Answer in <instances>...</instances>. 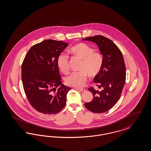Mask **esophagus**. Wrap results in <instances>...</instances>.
<instances>
[{"label": "esophagus", "mask_w": 151, "mask_h": 151, "mask_svg": "<svg viewBox=\"0 0 151 151\" xmlns=\"http://www.w3.org/2000/svg\"><path fill=\"white\" fill-rule=\"evenodd\" d=\"M74 89H75V90H79V91H81V92H85V91H86L85 88H75Z\"/></svg>", "instance_id": "1"}]
</instances>
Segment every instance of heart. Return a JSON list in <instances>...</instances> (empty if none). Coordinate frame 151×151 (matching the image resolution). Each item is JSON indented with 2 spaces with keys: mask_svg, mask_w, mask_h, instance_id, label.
I'll return each instance as SVG.
<instances>
[{
  "mask_svg": "<svg viewBox=\"0 0 151 151\" xmlns=\"http://www.w3.org/2000/svg\"><path fill=\"white\" fill-rule=\"evenodd\" d=\"M69 52L82 60L79 72H73L65 79L67 85L80 87L85 84L88 75L91 77L96 76L101 70L103 58L101 54L94 51L90 46L84 43H79L72 47ZM59 70L64 74L69 72L68 56L61 53L57 60Z\"/></svg>",
  "mask_w": 151,
  "mask_h": 151,
  "instance_id": "obj_1",
  "label": "heart"
}]
</instances>
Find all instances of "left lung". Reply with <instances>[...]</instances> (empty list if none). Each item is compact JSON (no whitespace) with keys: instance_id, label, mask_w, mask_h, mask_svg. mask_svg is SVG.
I'll list each match as a JSON object with an SVG mask.
<instances>
[{"instance_id":"obj_1","label":"left lung","mask_w":151,"mask_h":151,"mask_svg":"<svg viewBox=\"0 0 151 151\" xmlns=\"http://www.w3.org/2000/svg\"><path fill=\"white\" fill-rule=\"evenodd\" d=\"M82 40L96 43L103 58L101 70L93 78L94 83L101 90L90 87L88 90L92 92L93 98L85 106L93 113H104L117 103L125 85L126 66L124 57L114 43L104 36L95 35Z\"/></svg>"}]
</instances>
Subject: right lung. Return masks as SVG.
<instances>
[{
	"label": "right lung",
	"mask_w": 151,
	"mask_h": 151,
	"mask_svg": "<svg viewBox=\"0 0 151 151\" xmlns=\"http://www.w3.org/2000/svg\"><path fill=\"white\" fill-rule=\"evenodd\" d=\"M68 43L47 40L30 48L22 63L21 77L30 104L45 114H56L66 104L71 88L63 85L57 65L58 56Z\"/></svg>",
	"instance_id": "1"
}]
</instances>
